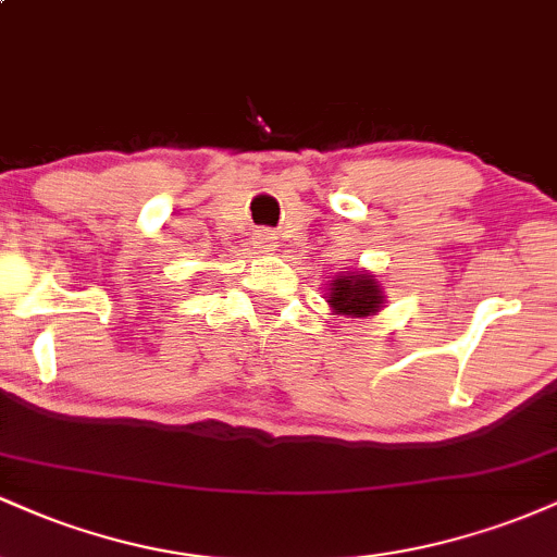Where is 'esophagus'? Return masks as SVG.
<instances>
[{"instance_id": "obj_1", "label": "esophagus", "mask_w": 557, "mask_h": 557, "mask_svg": "<svg viewBox=\"0 0 557 557\" xmlns=\"http://www.w3.org/2000/svg\"><path fill=\"white\" fill-rule=\"evenodd\" d=\"M257 243L261 248H270V251H274V248H277V235H274L272 230H259Z\"/></svg>"}]
</instances>
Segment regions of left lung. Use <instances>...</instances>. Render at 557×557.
I'll use <instances>...</instances> for the list:
<instances>
[{
	"instance_id": "obj_1",
	"label": "left lung",
	"mask_w": 557,
	"mask_h": 557,
	"mask_svg": "<svg viewBox=\"0 0 557 557\" xmlns=\"http://www.w3.org/2000/svg\"><path fill=\"white\" fill-rule=\"evenodd\" d=\"M327 304L343 317H374L382 309V287L372 272L335 274L327 287Z\"/></svg>"
}]
</instances>
